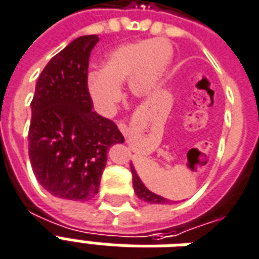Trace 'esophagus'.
Returning a JSON list of instances; mask_svg holds the SVG:
<instances>
[{"instance_id": "34e87169", "label": "esophagus", "mask_w": 259, "mask_h": 259, "mask_svg": "<svg viewBox=\"0 0 259 259\" xmlns=\"http://www.w3.org/2000/svg\"><path fill=\"white\" fill-rule=\"evenodd\" d=\"M118 129L121 130V133L123 134V136H127V134H129V127H127V125L123 123V122H119V123H118Z\"/></svg>"}]
</instances>
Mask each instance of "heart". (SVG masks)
<instances>
[{"instance_id":"1","label":"heart","mask_w":259,"mask_h":259,"mask_svg":"<svg viewBox=\"0 0 259 259\" xmlns=\"http://www.w3.org/2000/svg\"><path fill=\"white\" fill-rule=\"evenodd\" d=\"M172 59V47L164 39L137 40L110 51L98 72L88 76V92L95 106L110 114L121 100V88L129 82L130 92L145 96L155 90Z\"/></svg>"}]
</instances>
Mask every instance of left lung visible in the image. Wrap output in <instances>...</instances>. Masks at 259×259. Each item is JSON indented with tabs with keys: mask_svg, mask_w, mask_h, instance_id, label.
I'll return each instance as SVG.
<instances>
[{
	"mask_svg": "<svg viewBox=\"0 0 259 259\" xmlns=\"http://www.w3.org/2000/svg\"><path fill=\"white\" fill-rule=\"evenodd\" d=\"M130 168H132V175H133V187L134 191H136V194L140 200H144L145 202H149V204H156V205H164V204H172V201L167 200L164 197H161V195H157L155 193H152L151 190H148L145 185L141 182V179L136 172V169H134L133 164L130 163ZM175 202V201H174Z\"/></svg>",
	"mask_w": 259,
	"mask_h": 259,
	"instance_id": "obj_1",
	"label": "left lung"
}]
</instances>
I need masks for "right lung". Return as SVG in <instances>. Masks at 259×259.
Wrapping results in <instances>:
<instances>
[{
  "label": "right lung",
  "mask_w": 259,
  "mask_h": 259,
  "mask_svg": "<svg viewBox=\"0 0 259 259\" xmlns=\"http://www.w3.org/2000/svg\"><path fill=\"white\" fill-rule=\"evenodd\" d=\"M98 35H84L50 59L31 102L28 155L33 174L50 194L73 201L98 194L107 152L125 138L95 112L88 62Z\"/></svg>",
  "instance_id": "add662e5"
}]
</instances>
